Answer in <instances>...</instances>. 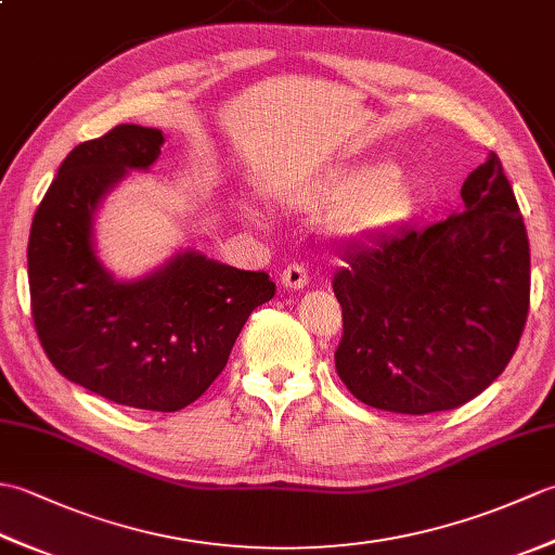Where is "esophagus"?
<instances>
[{"instance_id":"34e87169","label":"esophagus","mask_w":555,"mask_h":555,"mask_svg":"<svg viewBox=\"0 0 555 555\" xmlns=\"http://www.w3.org/2000/svg\"><path fill=\"white\" fill-rule=\"evenodd\" d=\"M281 286L286 291H302L308 286V271L302 264H291L281 271Z\"/></svg>"}]
</instances>
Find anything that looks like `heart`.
I'll use <instances>...</instances> for the list:
<instances>
[{"instance_id":"b5f03b06","label":"heart","mask_w":555,"mask_h":555,"mask_svg":"<svg viewBox=\"0 0 555 555\" xmlns=\"http://www.w3.org/2000/svg\"><path fill=\"white\" fill-rule=\"evenodd\" d=\"M302 207H326V231L348 245H372L400 227L410 207V185L391 162H376L356 171L332 173L298 193ZM257 219L255 209H245Z\"/></svg>"}]
</instances>
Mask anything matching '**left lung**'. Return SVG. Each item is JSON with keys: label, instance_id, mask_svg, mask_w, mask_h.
<instances>
[{"label": "left lung", "instance_id": "1", "mask_svg": "<svg viewBox=\"0 0 555 555\" xmlns=\"http://www.w3.org/2000/svg\"><path fill=\"white\" fill-rule=\"evenodd\" d=\"M463 209L348 255L336 372L364 405L429 415L479 396L511 362L529 312V241L501 159L463 183Z\"/></svg>", "mask_w": 555, "mask_h": 555}]
</instances>
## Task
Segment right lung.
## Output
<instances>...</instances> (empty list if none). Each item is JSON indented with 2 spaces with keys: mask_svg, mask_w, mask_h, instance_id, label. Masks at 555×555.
<instances>
[{
  "mask_svg": "<svg viewBox=\"0 0 555 555\" xmlns=\"http://www.w3.org/2000/svg\"><path fill=\"white\" fill-rule=\"evenodd\" d=\"M159 128L121 124L68 152L35 211L28 284L40 344L56 372L116 405L176 412L227 367L247 317L274 298L264 271L179 250L116 279L95 245L98 211L128 171H147Z\"/></svg>",
  "mask_w": 555,
  "mask_h": 555,
  "instance_id": "obj_1",
  "label": "right lung"
}]
</instances>
